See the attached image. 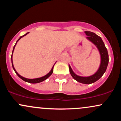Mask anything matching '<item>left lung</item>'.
I'll use <instances>...</instances> for the list:
<instances>
[{"instance_id":"8db88e82","label":"left lung","mask_w":121,"mask_h":121,"mask_svg":"<svg viewBox=\"0 0 121 121\" xmlns=\"http://www.w3.org/2000/svg\"><path fill=\"white\" fill-rule=\"evenodd\" d=\"M85 33L87 36V39L91 41L96 46L100 54L101 63L99 68L94 74L88 77H82L75 74L70 67V65H69V68L70 74L75 80L82 84H91L99 80L106 72L109 63V55H108V50L101 37L90 31H85Z\"/></svg>"}]
</instances>
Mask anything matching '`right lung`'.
I'll return each mask as SVG.
<instances>
[{"instance_id":"right-lung-1","label":"right lung","mask_w":121,"mask_h":121,"mask_svg":"<svg viewBox=\"0 0 121 121\" xmlns=\"http://www.w3.org/2000/svg\"><path fill=\"white\" fill-rule=\"evenodd\" d=\"M28 33H29V32H28V33H27V34H25L24 35L22 36H20V38H19V39H18V40H17V41H16V44H15V45H14V47H13V51H12V55H11V61H12V68H13V70H14V71L15 72V73H16V74H17V76H19V77H20V78L21 79H22V80H23V81H26V82H27L31 83V84H36V83H39V82H42V81H44V80H46V79L48 78V77H49V76H51V74H52L53 71V67H54V65H55V64L53 65V66L52 68V69H51V71H50V72H49V73H48V74H47L46 75H45V76H43V77H40V78H34V79H29V78H25V77H22V76H20V75L19 74V73H18L17 72H16V70H15V68H14V66H13V61H12V55H13V51H14L15 47V46H16V44H17V43L18 42V41H19V40H20L21 38H22V37H24V36L27 35L28 34ZM55 63H56V62H55Z\"/></svg>"}]
</instances>
